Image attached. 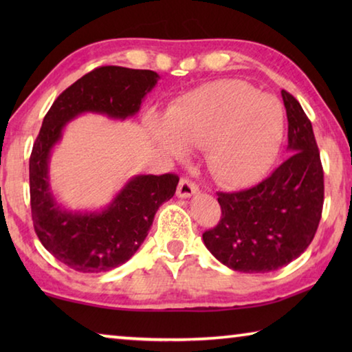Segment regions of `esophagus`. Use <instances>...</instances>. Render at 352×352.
I'll use <instances>...</instances> for the list:
<instances>
[{
	"mask_svg": "<svg viewBox=\"0 0 352 352\" xmlns=\"http://www.w3.org/2000/svg\"><path fill=\"white\" fill-rule=\"evenodd\" d=\"M197 190L199 188L194 182H190L189 178H182L177 188V195L180 199H188V197H192L194 194H197Z\"/></svg>",
	"mask_w": 352,
	"mask_h": 352,
	"instance_id": "esophagus-1",
	"label": "esophagus"
}]
</instances>
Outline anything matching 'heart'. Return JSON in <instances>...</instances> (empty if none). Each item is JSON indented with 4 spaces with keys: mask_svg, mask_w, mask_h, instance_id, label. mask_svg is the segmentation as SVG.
Segmentation results:
<instances>
[{
    "mask_svg": "<svg viewBox=\"0 0 352 352\" xmlns=\"http://www.w3.org/2000/svg\"><path fill=\"white\" fill-rule=\"evenodd\" d=\"M147 129L174 157H183V144L204 148L214 180L245 186L276 157L284 109L275 96L245 82L225 80L183 94L166 110L164 121L148 116Z\"/></svg>",
    "mask_w": 352,
    "mask_h": 352,
    "instance_id": "1",
    "label": "heart"
}]
</instances>
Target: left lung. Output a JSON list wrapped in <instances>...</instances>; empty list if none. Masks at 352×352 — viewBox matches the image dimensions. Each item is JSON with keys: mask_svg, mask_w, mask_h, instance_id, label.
Listing matches in <instances>:
<instances>
[{"mask_svg": "<svg viewBox=\"0 0 352 352\" xmlns=\"http://www.w3.org/2000/svg\"><path fill=\"white\" fill-rule=\"evenodd\" d=\"M292 153L270 177L239 192H217L222 217L204 233L206 248L231 270L267 273L296 259L312 242L324 184L312 124L298 100L281 91Z\"/></svg>", "mask_w": 352, "mask_h": 352, "instance_id": "left-lung-1", "label": "left lung"}]
</instances>
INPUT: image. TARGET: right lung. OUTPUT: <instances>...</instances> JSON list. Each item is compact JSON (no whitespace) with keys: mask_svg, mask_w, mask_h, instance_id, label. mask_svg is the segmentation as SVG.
Segmentation results:
<instances>
[{"mask_svg":"<svg viewBox=\"0 0 352 352\" xmlns=\"http://www.w3.org/2000/svg\"><path fill=\"white\" fill-rule=\"evenodd\" d=\"M158 79L151 69L100 67L68 87L46 113L29 160L32 222L43 247L69 269L100 273L127 262L147 237L158 208L174 197L178 177L135 175L104 210L69 211L51 189L52 148L82 113L121 121L135 116Z\"/></svg>","mask_w":352,"mask_h":352,"instance_id":"add662e5","label":"right lung"}]
</instances>
